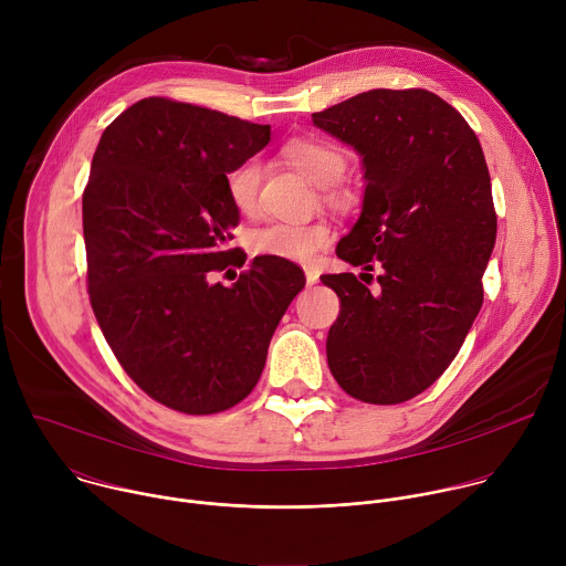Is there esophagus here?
I'll use <instances>...</instances> for the list:
<instances>
[{"mask_svg":"<svg viewBox=\"0 0 566 566\" xmlns=\"http://www.w3.org/2000/svg\"><path fill=\"white\" fill-rule=\"evenodd\" d=\"M304 277H306V284H308V286L317 284V280H319L317 271H313V269H306V271H304Z\"/></svg>","mask_w":566,"mask_h":566,"instance_id":"esophagus-1","label":"esophagus"}]
</instances>
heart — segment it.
Here are the masks:
<instances>
[{"label": "heart", "mask_w": 566, "mask_h": 566, "mask_svg": "<svg viewBox=\"0 0 566 566\" xmlns=\"http://www.w3.org/2000/svg\"><path fill=\"white\" fill-rule=\"evenodd\" d=\"M282 158L308 181L319 188L334 186L345 168L347 154L332 140L325 138H293L284 143ZM260 184L262 166L255 158L241 160L226 177V190L241 214H255L260 206ZM332 199H338L329 192ZM332 228L325 221L313 223H271L251 234V253L262 258H277L286 262H311L322 249L329 244Z\"/></svg>", "instance_id": "1"}]
</instances>
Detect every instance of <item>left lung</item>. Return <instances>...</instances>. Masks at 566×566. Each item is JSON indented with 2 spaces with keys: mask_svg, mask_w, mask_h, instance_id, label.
Listing matches in <instances>:
<instances>
[{
  "mask_svg": "<svg viewBox=\"0 0 566 566\" xmlns=\"http://www.w3.org/2000/svg\"><path fill=\"white\" fill-rule=\"evenodd\" d=\"M313 125L363 158V210L336 253L380 271L376 295L354 273L319 277L340 297L329 369L349 396L394 406L448 369L481 308L497 234L486 158L463 116L426 90H371Z\"/></svg>",
  "mask_w": 566,
  "mask_h": 566,
  "instance_id": "obj_1",
  "label": "left lung"
}]
</instances>
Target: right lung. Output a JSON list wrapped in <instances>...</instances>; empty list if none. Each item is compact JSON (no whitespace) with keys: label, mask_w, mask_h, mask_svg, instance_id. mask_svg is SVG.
<instances>
[{"label":"right lung","mask_w":566,"mask_h":566,"mask_svg":"<svg viewBox=\"0 0 566 566\" xmlns=\"http://www.w3.org/2000/svg\"><path fill=\"white\" fill-rule=\"evenodd\" d=\"M271 125L143 98L101 136L83 195L90 300L127 376L184 415H214L258 385L269 343L304 289L293 262L228 249L239 212L226 177Z\"/></svg>","instance_id":"right-lung-1"}]
</instances>
